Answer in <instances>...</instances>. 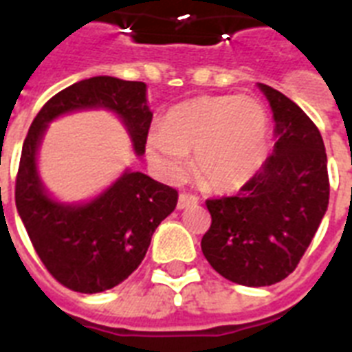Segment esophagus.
<instances>
[{
  "mask_svg": "<svg viewBox=\"0 0 352 352\" xmlns=\"http://www.w3.org/2000/svg\"><path fill=\"white\" fill-rule=\"evenodd\" d=\"M198 204V198L195 195L189 193H180L179 195V201H177V207L179 209H186V207H193Z\"/></svg>",
  "mask_w": 352,
  "mask_h": 352,
  "instance_id": "esophagus-1",
  "label": "esophagus"
}]
</instances>
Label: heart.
<instances>
[{
	"label": "heart",
	"instance_id": "obj_1",
	"mask_svg": "<svg viewBox=\"0 0 352 352\" xmlns=\"http://www.w3.org/2000/svg\"><path fill=\"white\" fill-rule=\"evenodd\" d=\"M146 155L159 175L180 180L195 152L207 188L230 193L258 173L267 152V115L252 97L204 96L173 106L163 127L146 134Z\"/></svg>",
	"mask_w": 352,
	"mask_h": 352
}]
</instances>
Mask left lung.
Returning a JSON list of instances; mask_svg holds the SVG:
<instances>
[{
	"label": "left lung",
	"instance_id": "left-lung-1",
	"mask_svg": "<svg viewBox=\"0 0 352 352\" xmlns=\"http://www.w3.org/2000/svg\"><path fill=\"white\" fill-rule=\"evenodd\" d=\"M274 117L273 154L235 197L207 200L201 252L246 287L282 282L298 267L329 201L328 157L317 125L282 91L258 83Z\"/></svg>",
	"mask_w": 352,
	"mask_h": 352
}]
</instances>
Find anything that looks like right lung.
<instances>
[{
	"mask_svg": "<svg viewBox=\"0 0 352 352\" xmlns=\"http://www.w3.org/2000/svg\"><path fill=\"white\" fill-rule=\"evenodd\" d=\"M104 108L127 127L136 154L145 152L152 111L146 85L96 76L58 91L32 122L15 179V206L36 255L67 289L96 294L113 289L138 269L157 225L177 206V189L142 172H127L88 204H60L45 193L36 151L47 124L78 109Z\"/></svg>",
	"mask_w": 352,
	"mask_h": 352,
	"instance_id": "1",
	"label": "right lung"
}]
</instances>
